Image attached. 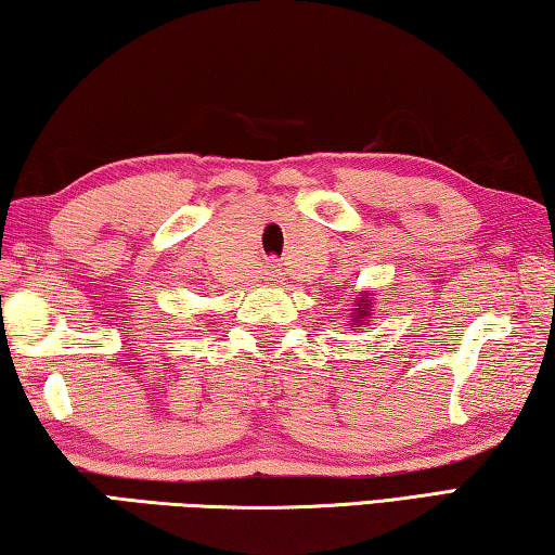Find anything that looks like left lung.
<instances>
[{
  "instance_id": "left-lung-1",
  "label": "left lung",
  "mask_w": 555,
  "mask_h": 555,
  "mask_svg": "<svg viewBox=\"0 0 555 555\" xmlns=\"http://www.w3.org/2000/svg\"><path fill=\"white\" fill-rule=\"evenodd\" d=\"M364 308H367V304H364ZM364 313H367V311H360V313H357V315H360V318H362Z\"/></svg>"
}]
</instances>
